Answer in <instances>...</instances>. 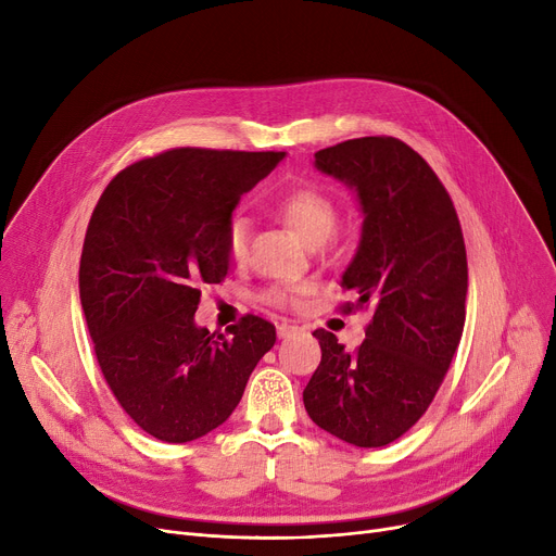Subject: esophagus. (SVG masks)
<instances>
[{
    "instance_id": "obj_1",
    "label": "esophagus",
    "mask_w": 556,
    "mask_h": 556,
    "mask_svg": "<svg viewBox=\"0 0 556 556\" xmlns=\"http://www.w3.org/2000/svg\"><path fill=\"white\" fill-rule=\"evenodd\" d=\"M295 333H300V327H295V325H279L277 327V336L281 338V340H286V338H290V336H295Z\"/></svg>"
}]
</instances>
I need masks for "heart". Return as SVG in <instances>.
Wrapping results in <instances>:
<instances>
[{"label": "heart", "instance_id": "1", "mask_svg": "<svg viewBox=\"0 0 556 556\" xmlns=\"http://www.w3.org/2000/svg\"><path fill=\"white\" fill-rule=\"evenodd\" d=\"M277 214L295 227L300 237L313 245L317 241H327L338 223L336 204L329 195L313 187H295L286 191L277 200ZM250 243V223L243 216H233L225 229V250L233 261H243ZM300 288H275L268 300L277 306H298L300 304Z\"/></svg>", "mask_w": 556, "mask_h": 556}]
</instances>
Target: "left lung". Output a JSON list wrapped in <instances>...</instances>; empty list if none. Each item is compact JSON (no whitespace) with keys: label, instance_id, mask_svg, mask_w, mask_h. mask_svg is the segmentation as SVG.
<instances>
[{"label":"left lung","instance_id":"obj_1","mask_svg":"<svg viewBox=\"0 0 556 556\" xmlns=\"http://www.w3.org/2000/svg\"><path fill=\"white\" fill-rule=\"evenodd\" d=\"M315 168L356 193L358 250L340 286L369 308L354 354L325 329L304 390L308 417L361 448L386 446L428 410L466 317L469 266L453 200L428 162L394 137L349 139L315 153Z\"/></svg>","mask_w":556,"mask_h":556}]
</instances>
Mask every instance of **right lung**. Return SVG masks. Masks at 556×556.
<instances>
[{
	"label": "right lung",
	"mask_w": 556,
	"mask_h": 556,
	"mask_svg": "<svg viewBox=\"0 0 556 556\" xmlns=\"http://www.w3.org/2000/svg\"><path fill=\"white\" fill-rule=\"evenodd\" d=\"M286 153L173 149L124 168L87 225L78 293L105 381L155 440L225 424L277 333L245 315L227 336L195 325L200 288L229 268L225 229Z\"/></svg>",
	"instance_id": "obj_1"
}]
</instances>
